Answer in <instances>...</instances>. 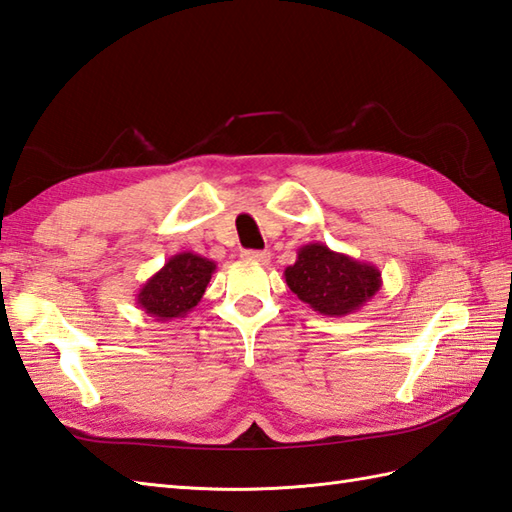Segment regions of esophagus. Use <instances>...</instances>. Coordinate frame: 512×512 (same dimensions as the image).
I'll list each match as a JSON object with an SVG mask.
<instances>
[{
	"label": "esophagus",
	"instance_id": "esophagus-1",
	"mask_svg": "<svg viewBox=\"0 0 512 512\" xmlns=\"http://www.w3.org/2000/svg\"><path fill=\"white\" fill-rule=\"evenodd\" d=\"M241 258H243V260H249V263L265 265V263H269L271 254H269V252H256V249H245V252L241 254Z\"/></svg>",
	"mask_w": 512,
	"mask_h": 512
}]
</instances>
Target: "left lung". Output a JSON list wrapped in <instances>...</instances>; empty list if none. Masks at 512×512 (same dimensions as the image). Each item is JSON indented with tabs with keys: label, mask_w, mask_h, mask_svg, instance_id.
<instances>
[{
	"label": "left lung",
	"mask_w": 512,
	"mask_h": 512,
	"mask_svg": "<svg viewBox=\"0 0 512 512\" xmlns=\"http://www.w3.org/2000/svg\"><path fill=\"white\" fill-rule=\"evenodd\" d=\"M285 282L313 311L331 317L359 311L383 285L379 267L333 252L324 243L302 245L295 263L285 269Z\"/></svg>",
	"instance_id": "1"
}]
</instances>
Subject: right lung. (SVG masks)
<instances>
[{"label": "right lung", "instance_id": "obj_1", "mask_svg": "<svg viewBox=\"0 0 512 512\" xmlns=\"http://www.w3.org/2000/svg\"><path fill=\"white\" fill-rule=\"evenodd\" d=\"M214 269L217 265L210 258L179 252L144 282L135 293V304L157 322L181 320L201 302Z\"/></svg>", "mask_w": 512, "mask_h": 512}]
</instances>
